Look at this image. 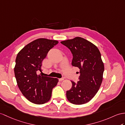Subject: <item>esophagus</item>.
<instances>
[{"label":"esophagus","instance_id":"esophagus-1","mask_svg":"<svg viewBox=\"0 0 125 125\" xmlns=\"http://www.w3.org/2000/svg\"><path fill=\"white\" fill-rule=\"evenodd\" d=\"M63 80H64V79H63V78H59V81L60 82H61V81H63Z\"/></svg>","mask_w":125,"mask_h":125}]
</instances>
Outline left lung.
Masks as SVG:
<instances>
[{"label": "left lung", "mask_w": 125, "mask_h": 125, "mask_svg": "<svg viewBox=\"0 0 125 125\" xmlns=\"http://www.w3.org/2000/svg\"><path fill=\"white\" fill-rule=\"evenodd\" d=\"M71 50L73 58L72 65L80 69L79 81H71V89L66 92L68 101L74 104H85L92 99L101 86L104 64L98 48L81 37L61 42Z\"/></svg>", "instance_id": "1"}]
</instances>
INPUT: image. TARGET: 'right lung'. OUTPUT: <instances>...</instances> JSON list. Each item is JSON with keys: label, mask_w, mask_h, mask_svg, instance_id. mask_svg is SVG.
Wrapping results in <instances>:
<instances>
[{"label": "right lung", "mask_w": 125, "mask_h": 125, "mask_svg": "<svg viewBox=\"0 0 125 125\" xmlns=\"http://www.w3.org/2000/svg\"><path fill=\"white\" fill-rule=\"evenodd\" d=\"M58 43L57 40L38 39L26 45L17 55L14 73L17 85L23 95L34 104L49 101L53 88L58 82L57 78L37 74L42 72V62L48 51Z\"/></svg>", "instance_id": "1"}]
</instances>
